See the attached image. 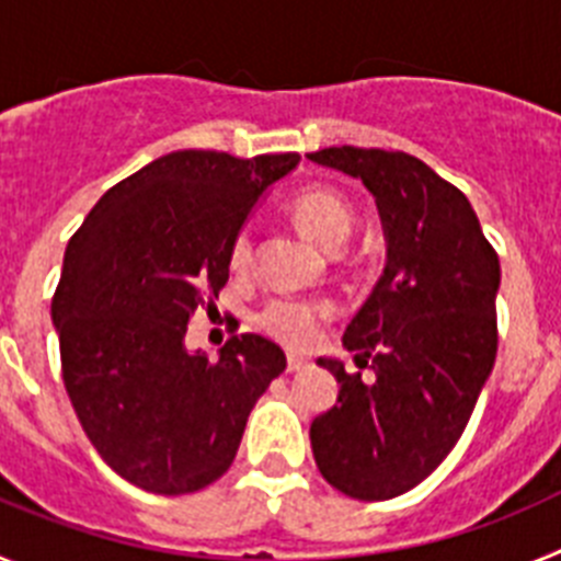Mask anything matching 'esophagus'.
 Here are the masks:
<instances>
[{"label":"esophagus","mask_w":561,"mask_h":561,"mask_svg":"<svg viewBox=\"0 0 561 561\" xmlns=\"http://www.w3.org/2000/svg\"><path fill=\"white\" fill-rule=\"evenodd\" d=\"M304 368H309V362H306L304 356H289V359H286V370H289V374H300Z\"/></svg>","instance_id":"obj_1"}]
</instances>
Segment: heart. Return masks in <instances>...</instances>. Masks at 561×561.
Returning <instances> with one entry per match:
<instances>
[{
	"instance_id": "1",
	"label": "heart",
	"mask_w": 561,
	"mask_h": 561,
	"mask_svg": "<svg viewBox=\"0 0 561 561\" xmlns=\"http://www.w3.org/2000/svg\"><path fill=\"white\" fill-rule=\"evenodd\" d=\"M289 216L297 230L311 238L323 250H340L354 227V213L340 193L331 187H306L289 202ZM232 272H247L252 266V238L238 230L227 250ZM334 317V304L323 297H277L257 314V325L272 340L291 351L311 348L325 323Z\"/></svg>"
}]
</instances>
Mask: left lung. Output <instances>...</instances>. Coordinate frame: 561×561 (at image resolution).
<instances>
[{"label":"left lung","mask_w":561,"mask_h":561,"mask_svg":"<svg viewBox=\"0 0 561 561\" xmlns=\"http://www.w3.org/2000/svg\"><path fill=\"white\" fill-rule=\"evenodd\" d=\"M309 160L362 180L388 238L379 284L342 336L376 379L320 359L340 396L311 421V453L336 492L399 497L453 453L492 374L500 257L469 199L419 157L340 146Z\"/></svg>","instance_id":"left-lung-1"}]
</instances>
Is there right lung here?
<instances>
[{"instance_id": "add662e5", "label": "right lung", "mask_w": 561, "mask_h": 561, "mask_svg": "<svg viewBox=\"0 0 561 561\" xmlns=\"http://www.w3.org/2000/svg\"><path fill=\"white\" fill-rule=\"evenodd\" d=\"M297 153L173 151L108 187L69 238L53 295L61 376L83 433L128 483L199 492L230 469L250 410L286 370L261 334L219 359L185 348L230 277L227 250Z\"/></svg>"}]
</instances>
